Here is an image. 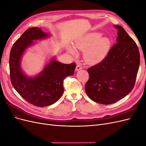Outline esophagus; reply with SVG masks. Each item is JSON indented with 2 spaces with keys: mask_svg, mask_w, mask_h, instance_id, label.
Here are the masks:
<instances>
[{
  "mask_svg": "<svg viewBox=\"0 0 146 146\" xmlns=\"http://www.w3.org/2000/svg\"><path fill=\"white\" fill-rule=\"evenodd\" d=\"M81 69H82V66L80 64H77L76 66V71H78V70H80Z\"/></svg>",
  "mask_w": 146,
  "mask_h": 146,
  "instance_id": "1",
  "label": "esophagus"
}]
</instances>
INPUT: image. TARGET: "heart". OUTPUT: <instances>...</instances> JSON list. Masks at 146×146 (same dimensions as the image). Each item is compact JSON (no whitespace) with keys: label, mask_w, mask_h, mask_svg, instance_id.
Returning <instances> with one entry per match:
<instances>
[{"label":"heart","mask_w":146,"mask_h":146,"mask_svg":"<svg viewBox=\"0 0 146 146\" xmlns=\"http://www.w3.org/2000/svg\"><path fill=\"white\" fill-rule=\"evenodd\" d=\"M99 33L88 35L80 41L77 42L76 47L84 51V58L91 64L98 63L102 61L107 55L110 48V40L107 37L100 38ZM69 52L72 55L76 54L75 48L70 47Z\"/></svg>","instance_id":"1"}]
</instances>
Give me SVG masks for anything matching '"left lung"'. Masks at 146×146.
<instances>
[{
	"label": "left lung",
	"instance_id": "left-lung-1",
	"mask_svg": "<svg viewBox=\"0 0 146 146\" xmlns=\"http://www.w3.org/2000/svg\"><path fill=\"white\" fill-rule=\"evenodd\" d=\"M116 43L105 58L88 68L89 80L85 84L88 96L95 102L109 105L122 99L133 90L140 64L136 42L121 26Z\"/></svg>",
	"mask_w": 146,
	"mask_h": 146
}]
</instances>
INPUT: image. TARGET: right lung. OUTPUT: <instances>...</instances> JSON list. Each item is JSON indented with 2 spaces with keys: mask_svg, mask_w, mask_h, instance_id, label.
Here are the masks:
<instances>
[{
  "mask_svg": "<svg viewBox=\"0 0 146 146\" xmlns=\"http://www.w3.org/2000/svg\"><path fill=\"white\" fill-rule=\"evenodd\" d=\"M50 34L41 29L32 27L27 30L13 44L10 54V80L19 95L30 104L37 107H47L55 103L62 96L63 80L74 74L75 63L63 64L52 58L36 77H27L21 67L22 56L35 40L49 37Z\"/></svg>",
  "mask_w": 146,
  "mask_h": 146,
  "instance_id": "obj_1",
  "label": "right lung"
}]
</instances>
